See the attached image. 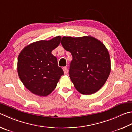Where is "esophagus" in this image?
Segmentation results:
<instances>
[{
  "label": "esophagus",
  "mask_w": 132,
  "mask_h": 132,
  "mask_svg": "<svg viewBox=\"0 0 132 132\" xmlns=\"http://www.w3.org/2000/svg\"><path fill=\"white\" fill-rule=\"evenodd\" d=\"M63 70L64 71V73L65 74L68 73V68H67L66 67H63Z\"/></svg>",
  "instance_id": "obj_1"
}]
</instances>
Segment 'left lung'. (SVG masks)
Returning <instances> with one entry per match:
<instances>
[{
	"label": "left lung",
	"instance_id": "1",
	"mask_svg": "<svg viewBox=\"0 0 132 132\" xmlns=\"http://www.w3.org/2000/svg\"><path fill=\"white\" fill-rule=\"evenodd\" d=\"M61 44L73 57L69 76L76 89L83 95L96 92L106 82L111 71L106 46L92 36H64Z\"/></svg>",
	"mask_w": 132,
	"mask_h": 132
}]
</instances>
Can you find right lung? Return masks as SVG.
<instances>
[{"mask_svg":"<svg viewBox=\"0 0 132 132\" xmlns=\"http://www.w3.org/2000/svg\"><path fill=\"white\" fill-rule=\"evenodd\" d=\"M61 37L40 40L26 46L18 58L17 71L23 84L31 92L46 96L56 88L63 71L52 54L61 43Z\"/></svg>","mask_w":132,"mask_h":132,"instance_id":"right-lung-1","label":"right lung"}]
</instances>
